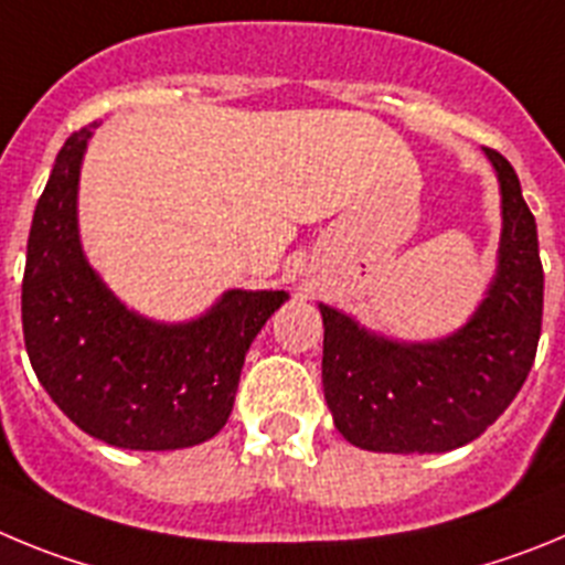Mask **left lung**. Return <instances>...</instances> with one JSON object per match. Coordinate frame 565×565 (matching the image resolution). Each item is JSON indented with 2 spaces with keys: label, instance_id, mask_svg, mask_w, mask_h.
<instances>
[{
  "label": "left lung",
  "instance_id": "1",
  "mask_svg": "<svg viewBox=\"0 0 565 565\" xmlns=\"http://www.w3.org/2000/svg\"><path fill=\"white\" fill-rule=\"evenodd\" d=\"M501 182V245L487 298L459 332L396 343L320 303L323 396L343 439L377 454H445L479 439L510 408L535 363L543 318L537 225L507 157L484 149Z\"/></svg>",
  "mask_w": 565,
  "mask_h": 565
}]
</instances>
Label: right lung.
<instances>
[{"mask_svg": "<svg viewBox=\"0 0 565 565\" xmlns=\"http://www.w3.org/2000/svg\"><path fill=\"white\" fill-rule=\"evenodd\" d=\"M93 126L55 157L33 213L22 281L35 377L84 434L126 450H177L225 428L253 338L284 289H227L188 323H154L106 289L78 238V174Z\"/></svg>", "mask_w": 565, "mask_h": 565, "instance_id": "1", "label": "right lung"}]
</instances>
